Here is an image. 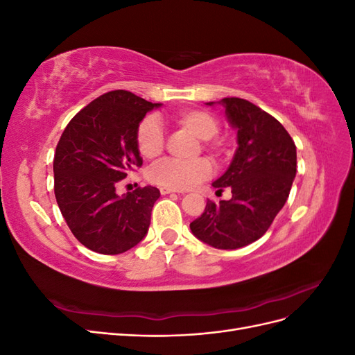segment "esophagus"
<instances>
[{
    "label": "esophagus",
    "mask_w": 355,
    "mask_h": 355,
    "mask_svg": "<svg viewBox=\"0 0 355 355\" xmlns=\"http://www.w3.org/2000/svg\"><path fill=\"white\" fill-rule=\"evenodd\" d=\"M159 192L163 196H167V194H173V192H179V191H176V189H171V188H166V187H161L159 188Z\"/></svg>",
    "instance_id": "obj_1"
}]
</instances>
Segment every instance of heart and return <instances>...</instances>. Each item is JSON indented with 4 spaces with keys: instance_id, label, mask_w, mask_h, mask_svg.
I'll use <instances>...</instances> for the list:
<instances>
[{
    "instance_id": "b5f03b06",
    "label": "heart",
    "mask_w": 355,
    "mask_h": 355,
    "mask_svg": "<svg viewBox=\"0 0 355 355\" xmlns=\"http://www.w3.org/2000/svg\"><path fill=\"white\" fill-rule=\"evenodd\" d=\"M173 123L184 128L192 136L202 141L204 148L214 157L223 154V144L214 136L219 132V121L213 114L202 110H182L171 116ZM136 144L141 155L146 159H154L164 149V132L154 116H146L139 124L136 132ZM211 164L206 158L194 163H179L173 159H164L149 170V180L155 185L171 189H191L209 179Z\"/></svg>"
}]
</instances>
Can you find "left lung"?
<instances>
[{
    "mask_svg": "<svg viewBox=\"0 0 355 355\" xmlns=\"http://www.w3.org/2000/svg\"><path fill=\"white\" fill-rule=\"evenodd\" d=\"M222 105L230 125L237 132V149L230 167L213 182L219 194L231 200L207 201L189 228L214 249L234 250L259 240L286 204L296 176V146L286 128L259 106L240 98L206 105Z\"/></svg>",
    "mask_w": 355,
    "mask_h": 355,
    "instance_id": "8db88e82",
    "label": "left lung"
}]
</instances>
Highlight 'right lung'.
Here are the masks:
<instances>
[{
    "instance_id": "add662e5",
    "label": "right lung",
    "mask_w": 355,
    "mask_h": 355,
    "mask_svg": "<svg viewBox=\"0 0 355 355\" xmlns=\"http://www.w3.org/2000/svg\"><path fill=\"white\" fill-rule=\"evenodd\" d=\"M159 106L114 90L81 110L60 136L53 161L58 206L73 237L96 253H124L148 234L159 191L148 185L118 196L116 184L142 166L137 127Z\"/></svg>"
}]
</instances>
